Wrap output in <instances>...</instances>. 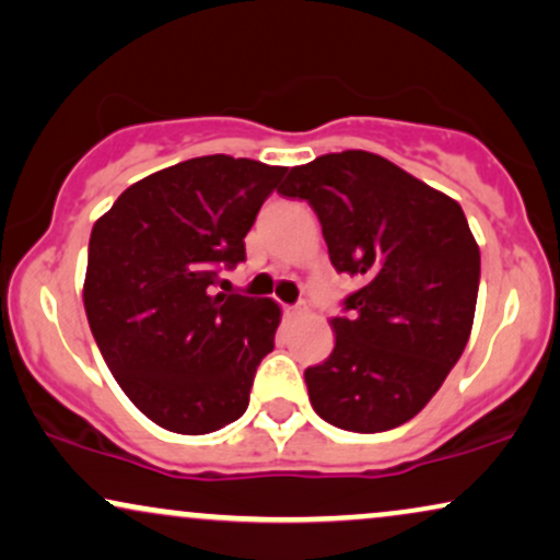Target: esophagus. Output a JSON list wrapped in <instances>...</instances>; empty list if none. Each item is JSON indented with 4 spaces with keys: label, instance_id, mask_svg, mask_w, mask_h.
Instances as JSON below:
<instances>
[{
    "label": "esophagus",
    "instance_id": "esophagus-1",
    "mask_svg": "<svg viewBox=\"0 0 560 560\" xmlns=\"http://www.w3.org/2000/svg\"><path fill=\"white\" fill-rule=\"evenodd\" d=\"M302 313H304L302 304H296V307H287V315H289V317H300Z\"/></svg>",
    "mask_w": 560,
    "mask_h": 560
}]
</instances>
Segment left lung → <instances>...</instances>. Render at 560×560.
Returning <instances> with one entry per match:
<instances>
[{
  "label": "left lung",
  "instance_id": "1",
  "mask_svg": "<svg viewBox=\"0 0 560 560\" xmlns=\"http://www.w3.org/2000/svg\"><path fill=\"white\" fill-rule=\"evenodd\" d=\"M281 196L315 209L336 271L362 289L330 317L336 346L304 372L323 421L374 434L413 419L447 380L476 317L480 250L455 198L364 150L289 170Z\"/></svg>",
  "mask_w": 560,
  "mask_h": 560
}]
</instances>
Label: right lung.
I'll list each match as a JSON object with an SVG mask.
<instances>
[{"label": "right lung", "mask_w": 560, "mask_h": 560, "mask_svg": "<svg viewBox=\"0 0 560 560\" xmlns=\"http://www.w3.org/2000/svg\"><path fill=\"white\" fill-rule=\"evenodd\" d=\"M287 167L209 154L158 170L97 219L84 313L105 364L147 419L211 434L245 413L281 310L214 294L219 268L245 260V235Z\"/></svg>", "instance_id": "right-lung-1"}]
</instances>
